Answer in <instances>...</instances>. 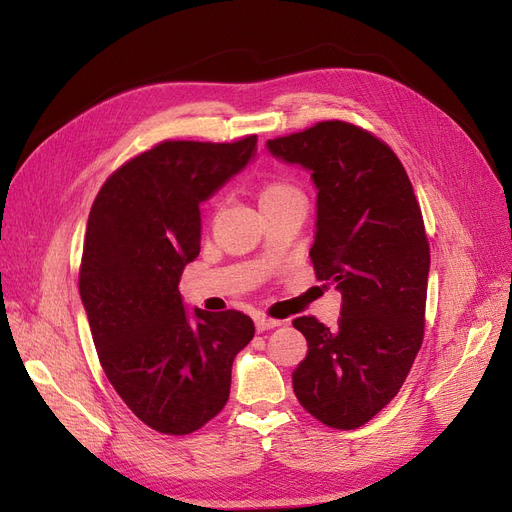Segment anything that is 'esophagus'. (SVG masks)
I'll use <instances>...</instances> for the list:
<instances>
[{
	"label": "esophagus",
	"instance_id": "obj_1",
	"mask_svg": "<svg viewBox=\"0 0 512 512\" xmlns=\"http://www.w3.org/2000/svg\"><path fill=\"white\" fill-rule=\"evenodd\" d=\"M278 326H282L280 319H272V317H265V315H259V317L255 319V328H257L259 334H261V332H267V330H274V328H278Z\"/></svg>",
	"mask_w": 512,
	"mask_h": 512
}]
</instances>
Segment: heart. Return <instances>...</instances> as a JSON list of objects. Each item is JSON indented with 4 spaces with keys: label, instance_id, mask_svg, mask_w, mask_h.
<instances>
[{
    "label": "heart",
    "instance_id": "heart-1",
    "mask_svg": "<svg viewBox=\"0 0 512 512\" xmlns=\"http://www.w3.org/2000/svg\"><path fill=\"white\" fill-rule=\"evenodd\" d=\"M301 191L294 184H290L288 180H282V178H274L270 182H265L261 188H259V205L261 207H270V205H278L286 199H292V197H299Z\"/></svg>",
    "mask_w": 512,
    "mask_h": 512
}]
</instances>
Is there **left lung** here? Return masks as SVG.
I'll return each mask as SVG.
<instances>
[{
	"mask_svg": "<svg viewBox=\"0 0 512 512\" xmlns=\"http://www.w3.org/2000/svg\"><path fill=\"white\" fill-rule=\"evenodd\" d=\"M267 149L311 172L317 222L309 255L317 280L342 294L336 328L311 315L292 321L309 344L292 388L317 421L357 429L398 394L423 342V215L400 159L355 124L317 122Z\"/></svg>",
	"mask_w": 512,
	"mask_h": 512,
	"instance_id": "1",
	"label": "left lung"
}]
</instances>
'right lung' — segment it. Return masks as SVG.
<instances>
[{"mask_svg": "<svg viewBox=\"0 0 512 512\" xmlns=\"http://www.w3.org/2000/svg\"><path fill=\"white\" fill-rule=\"evenodd\" d=\"M236 143L164 141L105 180L91 207L78 288L99 363L126 407L155 432L193 434L230 396L232 361L253 319L188 313L178 282L201 249L199 205L253 159Z\"/></svg>", "mask_w": 512, "mask_h": 512, "instance_id": "1", "label": "right lung"}]
</instances>
